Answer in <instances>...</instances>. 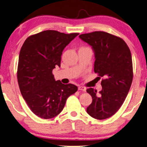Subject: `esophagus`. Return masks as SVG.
<instances>
[{"instance_id": "1", "label": "esophagus", "mask_w": 147, "mask_h": 147, "mask_svg": "<svg viewBox=\"0 0 147 147\" xmlns=\"http://www.w3.org/2000/svg\"><path fill=\"white\" fill-rule=\"evenodd\" d=\"M78 90L80 91H86V88L83 87V86H79L78 87Z\"/></svg>"}]
</instances>
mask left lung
Wrapping results in <instances>:
<instances>
[{"label": "left lung", "instance_id": "obj_1", "mask_svg": "<svg viewBox=\"0 0 147 147\" xmlns=\"http://www.w3.org/2000/svg\"><path fill=\"white\" fill-rule=\"evenodd\" d=\"M92 47L95 53L94 71L102 80V90L97 94L93 88L86 91L92 96L87 113L97 120L115 115L125 101L133 78L131 53L121 38L103 31L79 35Z\"/></svg>", "mask_w": 147, "mask_h": 147}]
</instances>
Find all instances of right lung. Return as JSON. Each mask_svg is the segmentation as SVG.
<instances>
[{
  "instance_id": "add662e5",
  "label": "right lung",
  "mask_w": 147,
  "mask_h": 147,
  "mask_svg": "<svg viewBox=\"0 0 147 147\" xmlns=\"http://www.w3.org/2000/svg\"><path fill=\"white\" fill-rule=\"evenodd\" d=\"M79 33L47 30L29 36L19 54L17 79L27 106L38 117L50 119L62 111L66 99L78 90L56 81L52 70L61 66L63 50Z\"/></svg>"
}]
</instances>
